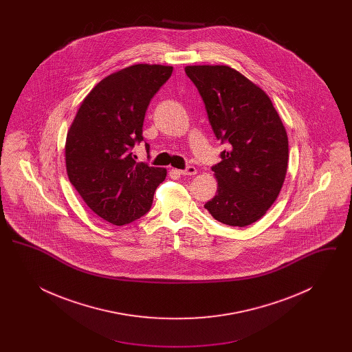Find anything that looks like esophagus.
Instances as JSON below:
<instances>
[{
  "label": "esophagus",
  "instance_id": "obj_1",
  "mask_svg": "<svg viewBox=\"0 0 352 352\" xmlns=\"http://www.w3.org/2000/svg\"><path fill=\"white\" fill-rule=\"evenodd\" d=\"M178 173L182 175H195L198 173V170L195 168V166H187L184 170H178Z\"/></svg>",
  "mask_w": 352,
  "mask_h": 352
}]
</instances>
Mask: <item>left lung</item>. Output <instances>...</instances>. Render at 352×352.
<instances>
[{"label":"left lung","mask_w":352,"mask_h":352,"mask_svg":"<svg viewBox=\"0 0 352 352\" xmlns=\"http://www.w3.org/2000/svg\"><path fill=\"white\" fill-rule=\"evenodd\" d=\"M217 138L228 142L212 166L217 195L204 208L220 223L245 227L263 218L284 184L289 142L268 95L228 66H187Z\"/></svg>","instance_id":"left-lung-1"}]
</instances>
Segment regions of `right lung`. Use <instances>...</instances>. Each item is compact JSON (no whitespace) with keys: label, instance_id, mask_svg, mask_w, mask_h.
Listing matches in <instances>:
<instances>
[{"label":"right lung","instance_id":"obj_1","mask_svg":"<svg viewBox=\"0 0 352 352\" xmlns=\"http://www.w3.org/2000/svg\"><path fill=\"white\" fill-rule=\"evenodd\" d=\"M173 74L171 66L134 65L104 78L85 96L66 140L69 182L101 219L124 226L151 210L166 168L137 162L135 142L151 98ZM146 151L149 145L145 144Z\"/></svg>","mask_w":352,"mask_h":352}]
</instances>
